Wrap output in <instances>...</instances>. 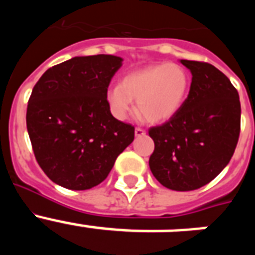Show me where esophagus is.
I'll use <instances>...</instances> for the list:
<instances>
[{
    "label": "esophagus",
    "instance_id": "obj_1",
    "mask_svg": "<svg viewBox=\"0 0 255 255\" xmlns=\"http://www.w3.org/2000/svg\"><path fill=\"white\" fill-rule=\"evenodd\" d=\"M145 135V130L140 129V128H135V136L136 138H140V136H144Z\"/></svg>",
    "mask_w": 255,
    "mask_h": 255
}]
</instances>
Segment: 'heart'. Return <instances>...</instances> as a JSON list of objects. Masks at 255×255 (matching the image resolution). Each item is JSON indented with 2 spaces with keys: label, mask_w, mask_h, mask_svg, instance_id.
<instances>
[{
  "label": "heart",
  "mask_w": 255,
  "mask_h": 255,
  "mask_svg": "<svg viewBox=\"0 0 255 255\" xmlns=\"http://www.w3.org/2000/svg\"><path fill=\"white\" fill-rule=\"evenodd\" d=\"M190 87L185 69L176 64H157L128 74L120 85L106 93L110 112L117 120H126L134 112V102L149 123H164L181 110Z\"/></svg>",
  "instance_id": "1"
}]
</instances>
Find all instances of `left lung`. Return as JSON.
Wrapping results in <instances>:
<instances>
[{"label":"left lung","mask_w":255,"mask_h":255,"mask_svg":"<svg viewBox=\"0 0 255 255\" xmlns=\"http://www.w3.org/2000/svg\"><path fill=\"white\" fill-rule=\"evenodd\" d=\"M191 73L188 98L172 119L149 129L153 176L171 190L207 185L224 170L240 134L239 93L213 65L180 60Z\"/></svg>","instance_id":"left-lung-1"}]
</instances>
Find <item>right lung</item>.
I'll return each mask as SVG.
<instances>
[{
	"label": "right lung",
	"instance_id": "1",
	"mask_svg": "<svg viewBox=\"0 0 255 255\" xmlns=\"http://www.w3.org/2000/svg\"><path fill=\"white\" fill-rule=\"evenodd\" d=\"M123 61L112 55L73 57L47 70L33 88L26 110L31 147L40 168L62 188L101 184L134 140V126L115 119L106 102Z\"/></svg>",
	"mask_w": 255,
	"mask_h": 255
}]
</instances>
